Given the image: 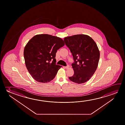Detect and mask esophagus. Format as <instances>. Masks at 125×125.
<instances>
[{"label": "esophagus", "instance_id": "34e87169", "mask_svg": "<svg viewBox=\"0 0 125 125\" xmlns=\"http://www.w3.org/2000/svg\"><path fill=\"white\" fill-rule=\"evenodd\" d=\"M63 67L66 69H68L69 68V66L67 65V66H66V67Z\"/></svg>", "mask_w": 125, "mask_h": 125}]
</instances>
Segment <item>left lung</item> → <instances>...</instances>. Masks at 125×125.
<instances>
[{
	"instance_id": "obj_1",
	"label": "left lung",
	"mask_w": 125,
	"mask_h": 125,
	"mask_svg": "<svg viewBox=\"0 0 125 125\" xmlns=\"http://www.w3.org/2000/svg\"><path fill=\"white\" fill-rule=\"evenodd\" d=\"M66 46L73 55L74 71L71 81L81 84L90 80L96 71L100 59V51L96 42L85 35H74L64 39Z\"/></svg>"
}]
</instances>
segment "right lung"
<instances>
[{"instance_id": "1", "label": "right lung", "mask_w": 125, "mask_h": 125, "mask_svg": "<svg viewBox=\"0 0 125 125\" xmlns=\"http://www.w3.org/2000/svg\"><path fill=\"white\" fill-rule=\"evenodd\" d=\"M65 44L58 37L48 34L35 35L24 50L26 68L35 81L48 83L55 77L62 66L56 64V53Z\"/></svg>"}]
</instances>
